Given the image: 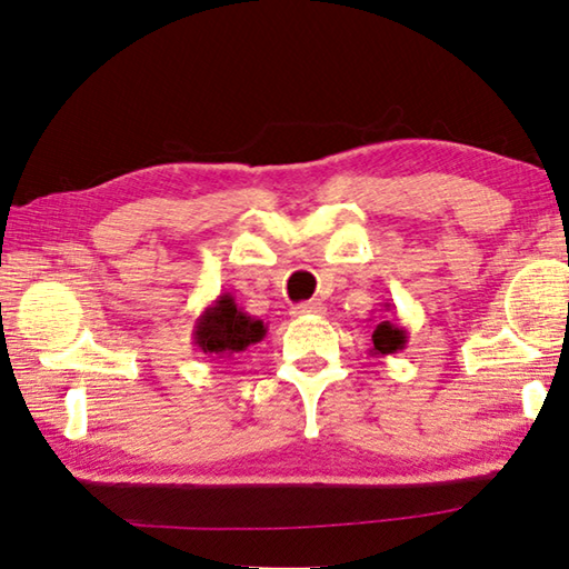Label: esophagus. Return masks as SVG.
Here are the masks:
<instances>
[{
    "instance_id": "34e87169",
    "label": "esophagus",
    "mask_w": 569,
    "mask_h": 569,
    "mask_svg": "<svg viewBox=\"0 0 569 569\" xmlns=\"http://www.w3.org/2000/svg\"><path fill=\"white\" fill-rule=\"evenodd\" d=\"M323 313H326V306L320 301H306L293 308V316H323Z\"/></svg>"
}]
</instances>
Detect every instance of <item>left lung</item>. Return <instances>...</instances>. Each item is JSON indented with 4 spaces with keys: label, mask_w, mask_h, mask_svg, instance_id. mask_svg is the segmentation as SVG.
Segmentation results:
<instances>
[{
    "label": "left lung",
    "mask_w": 569,
    "mask_h": 569,
    "mask_svg": "<svg viewBox=\"0 0 569 569\" xmlns=\"http://www.w3.org/2000/svg\"><path fill=\"white\" fill-rule=\"evenodd\" d=\"M386 308L390 306L386 303ZM406 343H408V330L398 328L396 323H390V320H383V323H378L373 330V348H370V356L383 358L390 353H398V350L406 348Z\"/></svg>",
    "instance_id": "obj_1"
}]
</instances>
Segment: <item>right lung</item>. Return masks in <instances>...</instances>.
<instances>
[{"label": "right lung", "mask_w": 569, "mask_h": 569, "mask_svg": "<svg viewBox=\"0 0 569 569\" xmlns=\"http://www.w3.org/2000/svg\"><path fill=\"white\" fill-rule=\"evenodd\" d=\"M263 320L249 316L231 293H221L193 323V346L203 356L231 358L266 338Z\"/></svg>", "instance_id": "1"}]
</instances>
